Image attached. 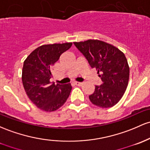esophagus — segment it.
Segmentation results:
<instances>
[{
    "label": "esophagus",
    "instance_id": "34e87169",
    "mask_svg": "<svg viewBox=\"0 0 150 150\" xmlns=\"http://www.w3.org/2000/svg\"><path fill=\"white\" fill-rule=\"evenodd\" d=\"M75 85H78V86H81V85H83V83H80V82H75Z\"/></svg>",
    "mask_w": 150,
    "mask_h": 150
}]
</instances>
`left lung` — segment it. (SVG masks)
<instances>
[{"label":"left lung","mask_w":150,"mask_h":150,"mask_svg":"<svg viewBox=\"0 0 150 150\" xmlns=\"http://www.w3.org/2000/svg\"><path fill=\"white\" fill-rule=\"evenodd\" d=\"M92 68H95L103 84L95 86L89 96L91 103L102 108L113 107L120 100L129 82V67L125 54L117 47L99 40L74 42Z\"/></svg>","instance_id":"left-lung-1"}]
</instances>
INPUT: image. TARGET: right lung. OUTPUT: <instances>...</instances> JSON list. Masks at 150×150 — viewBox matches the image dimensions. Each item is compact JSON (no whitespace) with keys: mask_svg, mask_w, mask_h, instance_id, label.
Returning <instances> with one entry per match:
<instances>
[{"mask_svg":"<svg viewBox=\"0 0 150 150\" xmlns=\"http://www.w3.org/2000/svg\"><path fill=\"white\" fill-rule=\"evenodd\" d=\"M72 42L41 45L35 49L25 60L22 82L29 99L37 108L45 112L57 110L66 102L72 86L51 84V70Z\"/></svg>","mask_w":150,"mask_h":150,"instance_id":"obj_1","label":"right lung"}]
</instances>
